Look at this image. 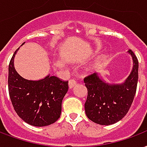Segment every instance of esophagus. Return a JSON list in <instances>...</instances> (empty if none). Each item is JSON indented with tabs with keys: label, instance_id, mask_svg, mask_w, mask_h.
I'll use <instances>...</instances> for the list:
<instances>
[{
	"label": "esophagus",
	"instance_id": "esophagus-1",
	"mask_svg": "<svg viewBox=\"0 0 147 147\" xmlns=\"http://www.w3.org/2000/svg\"><path fill=\"white\" fill-rule=\"evenodd\" d=\"M76 84H77V81L75 80L71 79L69 80V87H70V89H72Z\"/></svg>",
	"mask_w": 147,
	"mask_h": 147
}]
</instances>
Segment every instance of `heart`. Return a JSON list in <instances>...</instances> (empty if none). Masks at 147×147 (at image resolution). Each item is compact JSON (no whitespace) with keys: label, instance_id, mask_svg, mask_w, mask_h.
Segmentation results:
<instances>
[{"label":"heart","instance_id":"b5f03b06","mask_svg":"<svg viewBox=\"0 0 147 147\" xmlns=\"http://www.w3.org/2000/svg\"><path fill=\"white\" fill-rule=\"evenodd\" d=\"M103 56H100V57L96 60V61L95 62V63H94V65H93V67H92V69L93 70H94V69H96V68L98 67L100 65L101 63H102V62H103Z\"/></svg>","mask_w":147,"mask_h":147}]
</instances>
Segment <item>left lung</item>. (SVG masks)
Here are the masks:
<instances>
[{"label": "left lung", "mask_w": 147, "mask_h": 147, "mask_svg": "<svg viewBox=\"0 0 147 147\" xmlns=\"http://www.w3.org/2000/svg\"><path fill=\"white\" fill-rule=\"evenodd\" d=\"M133 59V69L124 83H105L96 73L84 78L87 98L84 105L87 117L100 125H111L125 117L134 101L138 82L139 63L131 50L128 51Z\"/></svg>", "instance_id": "left-lung-1"}]
</instances>
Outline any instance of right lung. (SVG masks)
<instances>
[{"label": "right lung", "instance_id": "obj_1", "mask_svg": "<svg viewBox=\"0 0 147 147\" xmlns=\"http://www.w3.org/2000/svg\"><path fill=\"white\" fill-rule=\"evenodd\" d=\"M18 49L8 67V91L13 109L28 124L35 127L52 124L61 117V104L68 90V81L50 75L40 80L23 78L13 65Z\"/></svg>", "mask_w": 147, "mask_h": 147}]
</instances>
